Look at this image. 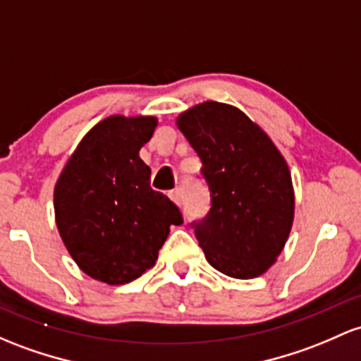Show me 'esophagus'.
<instances>
[{
  "mask_svg": "<svg viewBox=\"0 0 361 361\" xmlns=\"http://www.w3.org/2000/svg\"><path fill=\"white\" fill-rule=\"evenodd\" d=\"M181 190L180 188H174V190H171V192H169V199H171L174 204H178V205H181Z\"/></svg>",
  "mask_w": 361,
  "mask_h": 361,
  "instance_id": "34e87169",
  "label": "esophagus"
}]
</instances>
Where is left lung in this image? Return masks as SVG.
<instances>
[{"instance_id":"1","label":"left lung","mask_w":361,"mask_h":361,"mask_svg":"<svg viewBox=\"0 0 361 361\" xmlns=\"http://www.w3.org/2000/svg\"><path fill=\"white\" fill-rule=\"evenodd\" d=\"M178 128L202 162L207 214L192 221L205 259L223 274H264L283 250L295 195L286 161L250 118L207 101L178 118Z\"/></svg>"}]
</instances>
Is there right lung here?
<instances>
[{"mask_svg": "<svg viewBox=\"0 0 361 361\" xmlns=\"http://www.w3.org/2000/svg\"><path fill=\"white\" fill-rule=\"evenodd\" d=\"M152 116H109L82 138L56 188L58 231L78 267L94 279L125 284L156 264L180 209L150 188L138 157L156 130Z\"/></svg>", "mask_w": 361, "mask_h": 361, "instance_id": "1", "label": "right lung"}]
</instances>
